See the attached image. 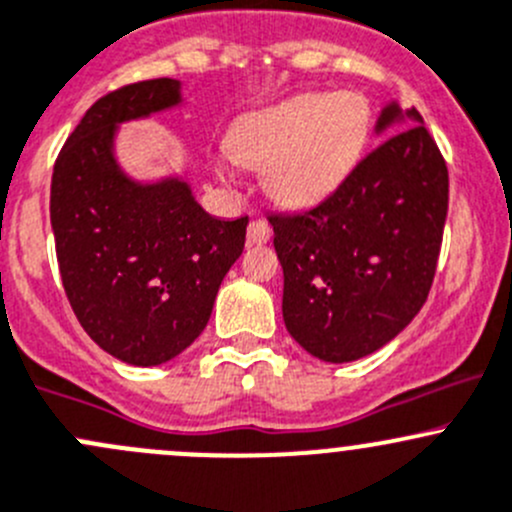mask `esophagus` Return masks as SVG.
Masks as SVG:
<instances>
[{
    "label": "esophagus",
    "instance_id": "34e87169",
    "mask_svg": "<svg viewBox=\"0 0 512 512\" xmlns=\"http://www.w3.org/2000/svg\"><path fill=\"white\" fill-rule=\"evenodd\" d=\"M268 239H271V226H268L263 219L251 221V224H249V244L261 246V244H266Z\"/></svg>",
    "mask_w": 512,
    "mask_h": 512
}]
</instances>
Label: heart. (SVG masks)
Masks as SVG:
<instances>
[{
  "label": "heart",
  "instance_id": "obj_1",
  "mask_svg": "<svg viewBox=\"0 0 512 512\" xmlns=\"http://www.w3.org/2000/svg\"><path fill=\"white\" fill-rule=\"evenodd\" d=\"M368 129L371 111L358 94H296L236 119L226 149L241 166H263V186L276 204L303 209L351 174ZM231 159L216 164L221 179L234 176Z\"/></svg>",
  "mask_w": 512,
  "mask_h": 512
}]
</instances>
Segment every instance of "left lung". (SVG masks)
Instances as JSON below:
<instances>
[{
    "instance_id": "obj_1",
    "label": "left lung",
    "mask_w": 512,
    "mask_h": 512,
    "mask_svg": "<svg viewBox=\"0 0 512 512\" xmlns=\"http://www.w3.org/2000/svg\"><path fill=\"white\" fill-rule=\"evenodd\" d=\"M386 131L328 199L268 216L283 268V323L326 363L358 361L393 341L435 276L448 166L416 109L383 106L376 134Z\"/></svg>"
}]
</instances>
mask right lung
Instances as JSON below:
<instances>
[{
	"mask_svg": "<svg viewBox=\"0 0 512 512\" xmlns=\"http://www.w3.org/2000/svg\"><path fill=\"white\" fill-rule=\"evenodd\" d=\"M181 101V82L166 77L101 96L52 174L64 291L91 341L129 366H161L199 338L249 226L206 214L181 176L136 181L121 169L119 126Z\"/></svg>",
	"mask_w": 512,
	"mask_h": 512,
	"instance_id": "1",
	"label": "right lung"
}]
</instances>
